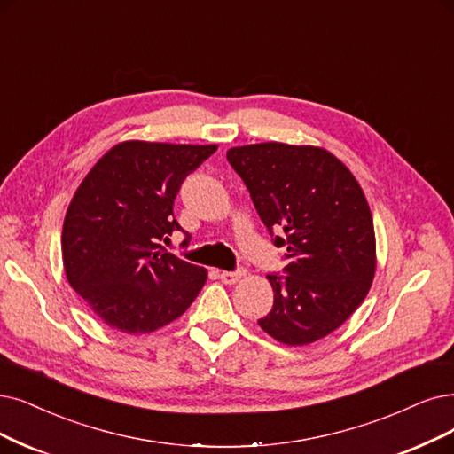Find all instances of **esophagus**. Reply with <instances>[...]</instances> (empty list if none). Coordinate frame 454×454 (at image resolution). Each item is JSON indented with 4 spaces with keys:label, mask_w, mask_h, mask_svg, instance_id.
Returning a JSON list of instances; mask_svg holds the SVG:
<instances>
[{
    "label": "esophagus",
    "mask_w": 454,
    "mask_h": 454,
    "mask_svg": "<svg viewBox=\"0 0 454 454\" xmlns=\"http://www.w3.org/2000/svg\"><path fill=\"white\" fill-rule=\"evenodd\" d=\"M246 276V270H234V271H220V279L225 283V285H234L239 283L242 278Z\"/></svg>",
    "instance_id": "esophagus-1"
}]
</instances>
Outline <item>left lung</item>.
Segmentation results:
<instances>
[{"label": "left lung", "instance_id": "1", "mask_svg": "<svg viewBox=\"0 0 454 454\" xmlns=\"http://www.w3.org/2000/svg\"><path fill=\"white\" fill-rule=\"evenodd\" d=\"M268 231H283L286 276H266L274 307L261 328L286 347L335 332L369 294L376 237L367 197L352 171L322 147L279 141L227 151ZM274 234V232H271Z\"/></svg>", "mask_w": 454, "mask_h": 454}]
</instances>
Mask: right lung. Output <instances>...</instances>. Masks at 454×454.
<instances>
[{"mask_svg":"<svg viewBox=\"0 0 454 454\" xmlns=\"http://www.w3.org/2000/svg\"><path fill=\"white\" fill-rule=\"evenodd\" d=\"M215 149L121 141L82 180L61 232L65 276L110 328L130 335L164 328L207 283L205 268L166 253L160 240L183 229L173 217L178 188Z\"/></svg>","mask_w":454,"mask_h":454,"instance_id":"obj_1","label":"right lung"}]
</instances>
